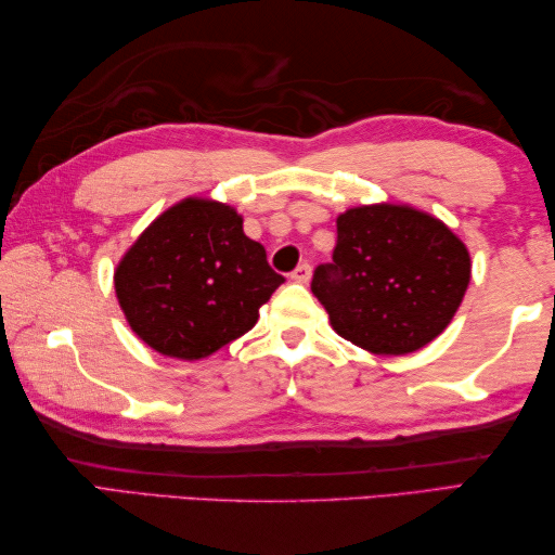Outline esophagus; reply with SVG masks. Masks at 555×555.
<instances>
[{
  "mask_svg": "<svg viewBox=\"0 0 555 555\" xmlns=\"http://www.w3.org/2000/svg\"><path fill=\"white\" fill-rule=\"evenodd\" d=\"M310 276H312V267L308 262H302V264H298L296 269L291 271V279L296 281V284H308Z\"/></svg>",
  "mask_w": 555,
  "mask_h": 555,
  "instance_id": "1",
  "label": "esophagus"
}]
</instances>
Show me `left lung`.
Here are the masks:
<instances>
[{"label": "left lung", "mask_w": 555, "mask_h": 555, "mask_svg": "<svg viewBox=\"0 0 555 555\" xmlns=\"http://www.w3.org/2000/svg\"><path fill=\"white\" fill-rule=\"evenodd\" d=\"M332 262L312 293L338 336L376 356H408L451 324L469 284V253L457 235L403 205L356 207L336 221Z\"/></svg>", "instance_id": "8db88e82"}]
</instances>
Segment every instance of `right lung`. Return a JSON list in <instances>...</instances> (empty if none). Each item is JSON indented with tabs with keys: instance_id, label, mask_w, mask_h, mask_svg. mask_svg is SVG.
<instances>
[{
	"instance_id": "obj_1",
	"label": "right lung",
	"mask_w": 555,
	"mask_h": 555,
	"mask_svg": "<svg viewBox=\"0 0 555 555\" xmlns=\"http://www.w3.org/2000/svg\"><path fill=\"white\" fill-rule=\"evenodd\" d=\"M284 276L229 205L188 197L143 231L114 288L133 332L162 356L199 360L250 332Z\"/></svg>"
}]
</instances>
